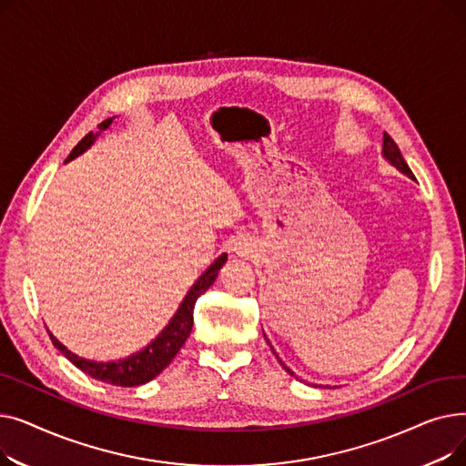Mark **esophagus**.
<instances>
[{"label":"esophagus","mask_w":466,"mask_h":466,"mask_svg":"<svg viewBox=\"0 0 466 466\" xmlns=\"http://www.w3.org/2000/svg\"><path fill=\"white\" fill-rule=\"evenodd\" d=\"M239 255H246L248 251H249V243L246 241V239H239V241H236V248H234Z\"/></svg>","instance_id":"esophagus-1"}]
</instances>
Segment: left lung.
<instances>
[{
  "instance_id": "left-lung-1",
  "label": "left lung",
  "mask_w": 466,
  "mask_h": 466,
  "mask_svg": "<svg viewBox=\"0 0 466 466\" xmlns=\"http://www.w3.org/2000/svg\"><path fill=\"white\" fill-rule=\"evenodd\" d=\"M383 157L390 162V164H393V166H397L400 171H402V174H406L408 177H413V174H411V169L408 167V164H406V160H404V157L400 155V149H399V147H397V143L393 141V137H390L387 132L383 134ZM274 351V350H272ZM274 355H276V351H274ZM281 362V360H279ZM281 366H283V369L292 376V372L287 369V366L281 362Z\"/></svg>"
}]
</instances>
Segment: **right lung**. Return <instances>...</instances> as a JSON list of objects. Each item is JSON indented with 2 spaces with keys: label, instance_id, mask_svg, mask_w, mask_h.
<instances>
[{
  "label": "right lung",
  "instance_id": "1",
  "mask_svg": "<svg viewBox=\"0 0 466 466\" xmlns=\"http://www.w3.org/2000/svg\"><path fill=\"white\" fill-rule=\"evenodd\" d=\"M111 122H113V118H106L104 122H100V125H97V128L106 130L111 125ZM96 136L97 134L88 132L76 147H73V151L69 153L67 160L76 158L77 155L86 151L88 147L94 143ZM225 262H227V255H220L208 268V270L204 272V276H200V279L190 287L188 295L181 302L177 313L174 315V319H171L169 325L158 334V338L153 339L151 344L147 346L143 351H139V353H136V355H132V357H128L125 360H118V362H94V360H86V359H81L77 355H73L71 351H67L53 334H48V336H51L55 348L62 355H66L73 364H76L79 370L88 374L90 378L100 380V381L109 383V385H120V387L143 385L147 381L155 380L166 369V366L171 362V359L177 355V351L183 348V344H185L190 330H192L194 304L211 287V283L215 281V278H217V274L220 270V266H223Z\"/></svg>",
  "mask_w": 466,
  "mask_h": 466
}]
</instances>
